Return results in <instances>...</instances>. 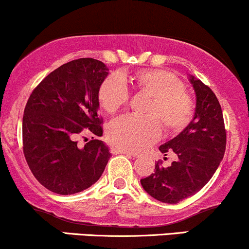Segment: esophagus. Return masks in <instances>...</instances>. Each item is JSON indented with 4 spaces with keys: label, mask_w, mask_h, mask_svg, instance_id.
I'll return each instance as SVG.
<instances>
[{
    "label": "esophagus",
    "mask_w": 249,
    "mask_h": 249,
    "mask_svg": "<svg viewBox=\"0 0 249 249\" xmlns=\"http://www.w3.org/2000/svg\"><path fill=\"white\" fill-rule=\"evenodd\" d=\"M110 152L113 154H125V156H128V157L138 158V154L136 153H132V152H129V151H124V149H121V148H119V147H115V146L111 147Z\"/></svg>",
    "instance_id": "obj_1"
}]
</instances>
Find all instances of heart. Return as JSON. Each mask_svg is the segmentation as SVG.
Returning a JSON list of instances; mask_svg holds the SVG:
<instances>
[{
    "instance_id": "b5f03b06",
    "label": "heart",
    "mask_w": 249,
    "mask_h": 249,
    "mask_svg": "<svg viewBox=\"0 0 249 249\" xmlns=\"http://www.w3.org/2000/svg\"><path fill=\"white\" fill-rule=\"evenodd\" d=\"M127 83L152 97V102L146 109L147 117L125 115L109 124L107 135L115 147L143 151L160 138L161 125L168 134H177L191 122L195 104L184 84L171 72L156 69L107 77L98 89V102L107 113H116L127 104Z\"/></svg>"
}]
</instances>
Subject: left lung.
Wrapping results in <instances>:
<instances>
[{
  "mask_svg": "<svg viewBox=\"0 0 249 249\" xmlns=\"http://www.w3.org/2000/svg\"><path fill=\"white\" fill-rule=\"evenodd\" d=\"M196 92L192 121L181 133L159 147L177 159L170 166L156 164L154 173L141 179L148 195L162 203L176 204L198 192L217 170L226 151L227 134L217 97L208 85L190 76Z\"/></svg>",
  "mask_w": 249,
  "mask_h": 249,
  "instance_id": "left-lung-1",
  "label": "left lung"
}]
</instances>
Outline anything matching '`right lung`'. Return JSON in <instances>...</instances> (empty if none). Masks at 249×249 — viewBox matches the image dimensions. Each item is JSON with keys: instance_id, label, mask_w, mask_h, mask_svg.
Here are the masks:
<instances>
[{"instance_id": "1", "label": "right lung", "mask_w": 249, "mask_h": 249, "mask_svg": "<svg viewBox=\"0 0 249 249\" xmlns=\"http://www.w3.org/2000/svg\"><path fill=\"white\" fill-rule=\"evenodd\" d=\"M109 69L100 60L69 61L45 77L29 96L22 119L26 161L36 180L59 195H73L100 179L110 152L102 136L98 89ZM91 136L83 147L78 139Z\"/></svg>"}]
</instances>
